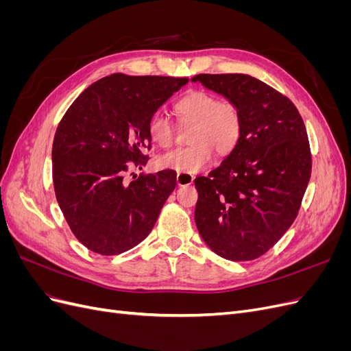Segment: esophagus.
<instances>
[{
    "label": "esophagus",
    "mask_w": 351,
    "mask_h": 351,
    "mask_svg": "<svg viewBox=\"0 0 351 351\" xmlns=\"http://www.w3.org/2000/svg\"><path fill=\"white\" fill-rule=\"evenodd\" d=\"M193 180H195V176H192V174H184V173H178V174H177V184H178L180 187L192 184Z\"/></svg>",
    "instance_id": "obj_1"
}]
</instances>
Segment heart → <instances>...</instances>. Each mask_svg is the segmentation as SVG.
I'll return each instance as SVG.
<instances>
[{"label": "heart", "instance_id": "1", "mask_svg": "<svg viewBox=\"0 0 351 351\" xmlns=\"http://www.w3.org/2000/svg\"><path fill=\"white\" fill-rule=\"evenodd\" d=\"M176 114L182 123L193 124L186 147H177L158 158L164 169L195 174L214 159V151L227 156L236 149L243 133V114L239 105L219 101L215 95L192 90L176 102ZM152 142L167 147L174 141V124L167 115L156 112L147 125Z\"/></svg>", "mask_w": 351, "mask_h": 351}]
</instances>
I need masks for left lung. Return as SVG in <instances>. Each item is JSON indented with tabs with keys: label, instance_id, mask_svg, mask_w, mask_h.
Instances as JSON below:
<instances>
[{
	"label": "left lung",
	"instance_id": "obj_1",
	"mask_svg": "<svg viewBox=\"0 0 351 351\" xmlns=\"http://www.w3.org/2000/svg\"><path fill=\"white\" fill-rule=\"evenodd\" d=\"M192 82L239 105L237 147L197 177L195 221L218 256L253 261L291 227L312 173L306 127L294 104L249 74H197Z\"/></svg>",
	"mask_w": 351,
	"mask_h": 351
}]
</instances>
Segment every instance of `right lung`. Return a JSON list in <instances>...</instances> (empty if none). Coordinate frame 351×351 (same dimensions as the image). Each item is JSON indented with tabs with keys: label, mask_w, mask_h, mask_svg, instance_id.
Returning <instances> with one entry per match:
<instances>
[{
	"label": "right lung",
	"mask_w": 351,
	"mask_h": 351,
	"mask_svg": "<svg viewBox=\"0 0 351 351\" xmlns=\"http://www.w3.org/2000/svg\"><path fill=\"white\" fill-rule=\"evenodd\" d=\"M187 77L111 74L92 83L62 117L52 143L58 205L76 239L99 254H120L152 231L174 192L173 169L123 182L129 165L142 169L151 147L147 125Z\"/></svg>",
	"instance_id": "right-lung-1"
}]
</instances>
